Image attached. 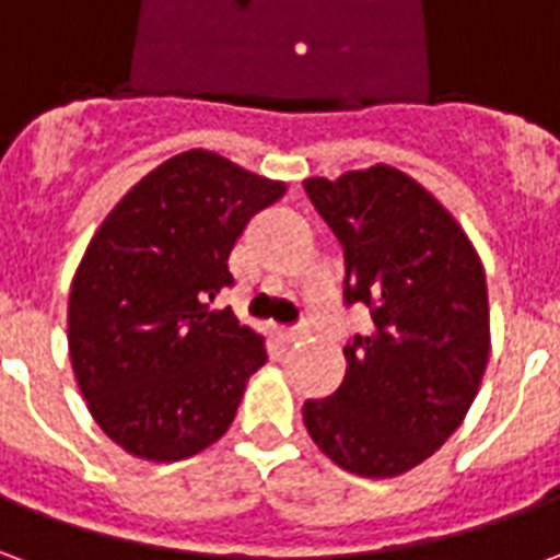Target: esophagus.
I'll return each instance as SVG.
<instances>
[{
    "instance_id": "34e87169",
    "label": "esophagus",
    "mask_w": 560,
    "mask_h": 560,
    "mask_svg": "<svg viewBox=\"0 0 560 560\" xmlns=\"http://www.w3.org/2000/svg\"><path fill=\"white\" fill-rule=\"evenodd\" d=\"M279 336H281V341H288V345H291V341H300L305 336V329L303 327H281L279 329Z\"/></svg>"
}]
</instances>
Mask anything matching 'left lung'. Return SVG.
Wrapping results in <instances>:
<instances>
[{"mask_svg":"<svg viewBox=\"0 0 560 560\" xmlns=\"http://www.w3.org/2000/svg\"><path fill=\"white\" fill-rule=\"evenodd\" d=\"M305 195L345 248V303L365 305L341 387L308 399L312 441L360 477H396L456 432L489 360L480 257L420 183L387 164L305 179Z\"/></svg>","mask_w":560,"mask_h":560,"instance_id":"left-lung-1","label":"left lung"}]
</instances>
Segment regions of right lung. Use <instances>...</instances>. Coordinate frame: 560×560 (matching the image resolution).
Returning a JSON list of instances; mask_svg holds the SVG:
<instances>
[{"instance_id": "right-lung-1", "label": "right lung", "mask_w": 560, "mask_h": 560, "mask_svg": "<svg viewBox=\"0 0 560 560\" xmlns=\"http://www.w3.org/2000/svg\"><path fill=\"white\" fill-rule=\"evenodd\" d=\"M284 185L207 149L143 176L92 236L68 300L80 393L131 456L179 462L215 444L267 363L255 329L209 303L233 245Z\"/></svg>"}]
</instances>
